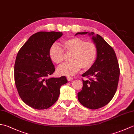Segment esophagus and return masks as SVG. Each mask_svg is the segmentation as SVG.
Segmentation results:
<instances>
[{"label": "esophagus", "mask_w": 134, "mask_h": 134, "mask_svg": "<svg viewBox=\"0 0 134 134\" xmlns=\"http://www.w3.org/2000/svg\"><path fill=\"white\" fill-rule=\"evenodd\" d=\"M67 78V80L69 81H71L74 79V78L72 77H71V76H68Z\"/></svg>", "instance_id": "34e87169"}]
</instances>
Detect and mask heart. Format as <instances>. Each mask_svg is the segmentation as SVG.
Listing matches in <instances>:
<instances>
[{
  "label": "heart",
  "instance_id": "heart-1",
  "mask_svg": "<svg viewBox=\"0 0 134 134\" xmlns=\"http://www.w3.org/2000/svg\"><path fill=\"white\" fill-rule=\"evenodd\" d=\"M60 45L54 43L49 49L50 59L56 64L64 61L65 52L71 53L70 59L72 61L62 64L58 68L57 71L60 75L72 76L78 72L82 67L88 69L92 67L97 56V48L93 42L86 41L79 37L67 39ZM64 49L63 50V49Z\"/></svg>",
  "mask_w": 134,
  "mask_h": 134
}]
</instances>
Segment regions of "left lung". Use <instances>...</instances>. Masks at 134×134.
I'll return each instance as SVG.
<instances>
[{"instance_id": "left-lung-1", "label": "left lung", "mask_w": 134, "mask_h": 134, "mask_svg": "<svg viewBox=\"0 0 134 134\" xmlns=\"http://www.w3.org/2000/svg\"><path fill=\"white\" fill-rule=\"evenodd\" d=\"M87 32L77 33L86 35ZM94 33H89L97 48L96 60L90 69L82 75L86 76L83 87L78 93V99L84 107L97 109L104 107L111 101L118 88L120 69L115 51L105 40Z\"/></svg>"}]
</instances>
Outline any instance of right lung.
Wrapping results in <instances>:
<instances>
[{
	"label": "right lung",
	"mask_w": 134,
	"mask_h": 134,
	"mask_svg": "<svg viewBox=\"0 0 134 134\" xmlns=\"http://www.w3.org/2000/svg\"><path fill=\"white\" fill-rule=\"evenodd\" d=\"M62 32H39L31 36L18 51L14 65V80L20 97L36 109H48L58 99L60 88L67 83L65 76L51 78L55 68L49 49Z\"/></svg>",
	"instance_id": "obj_1"
}]
</instances>
